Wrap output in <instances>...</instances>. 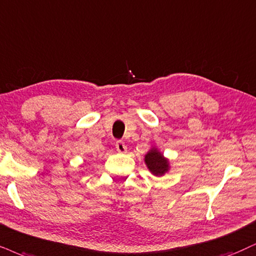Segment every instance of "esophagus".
I'll use <instances>...</instances> for the list:
<instances>
[{
    "label": "esophagus",
    "instance_id": "1",
    "mask_svg": "<svg viewBox=\"0 0 256 256\" xmlns=\"http://www.w3.org/2000/svg\"><path fill=\"white\" fill-rule=\"evenodd\" d=\"M116 147V150H118V153H126L127 152V146H126L124 142L123 141H118L115 144Z\"/></svg>",
    "mask_w": 256,
    "mask_h": 256
}]
</instances>
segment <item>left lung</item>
<instances>
[{
  "label": "left lung",
  "instance_id": "obj_1",
  "mask_svg": "<svg viewBox=\"0 0 256 256\" xmlns=\"http://www.w3.org/2000/svg\"><path fill=\"white\" fill-rule=\"evenodd\" d=\"M144 164L153 176H162L170 171V162L156 147L150 148L144 156Z\"/></svg>",
  "mask_w": 256,
  "mask_h": 256
}]
</instances>
